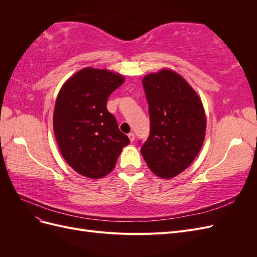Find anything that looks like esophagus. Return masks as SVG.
Instances as JSON below:
<instances>
[{
    "mask_svg": "<svg viewBox=\"0 0 257 257\" xmlns=\"http://www.w3.org/2000/svg\"><path fill=\"white\" fill-rule=\"evenodd\" d=\"M128 138H130V141L132 142V143H133L134 141H135V135H134V133H130L128 135Z\"/></svg>",
    "mask_w": 257,
    "mask_h": 257,
    "instance_id": "esophagus-1",
    "label": "esophagus"
}]
</instances>
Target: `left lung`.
Returning a JSON list of instances; mask_svg holds the SVG:
<instances>
[{"instance_id":"8db88e82","label":"left lung","mask_w":257,"mask_h":257,"mask_svg":"<svg viewBox=\"0 0 257 257\" xmlns=\"http://www.w3.org/2000/svg\"><path fill=\"white\" fill-rule=\"evenodd\" d=\"M150 134L141 152L152 172L170 179L197 157L206 133V115L197 93L182 77L162 69L144 77Z\"/></svg>"}]
</instances>
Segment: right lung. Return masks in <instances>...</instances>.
<instances>
[{
    "mask_svg": "<svg viewBox=\"0 0 257 257\" xmlns=\"http://www.w3.org/2000/svg\"><path fill=\"white\" fill-rule=\"evenodd\" d=\"M124 82L122 75L92 67L73 75L54 106L53 131L61 154L77 173L98 179L114 168L128 137L119 130L107 99Z\"/></svg>",
    "mask_w": 257,
    "mask_h": 257,
    "instance_id": "obj_1",
    "label": "right lung"
}]
</instances>
